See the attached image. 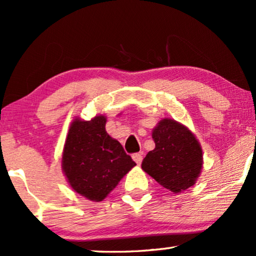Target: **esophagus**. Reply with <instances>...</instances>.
Instances as JSON below:
<instances>
[{"instance_id":"1","label":"esophagus","mask_w":256,"mask_h":256,"mask_svg":"<svg viewBox=\"0 0 256 256\" xmlns=\"http://www.w3.org/2000/svg\"><path fill=\"white\" fill-rule=\"evenodd\" d=\"M132 158L134 160L135 162H136V164H138V166L142 162V155H141V154H132Z\"/></svg>"}]
</instances>
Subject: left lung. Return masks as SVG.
<instances>
[{"mask_svg":"<svg viewBox=\"0 0 256 256\" xmlns=\"http://www.w3.org/2000/svg\"><path fill=\"white\" fill-rule=\"evenodd\" d=\"M155 149L142 160V170L174 194L194 186L202 169V149L194 132L172 118L152 129Z\"/></svg>","mask_w":256,"mask_h":256,"instance_id":"obj_1","label":"left lung"}]
</instances>
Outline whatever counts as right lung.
<instances>
[{
  "instance_id": "right-lung-1",
  "label": "right lung",
  "mask_w": 256,
  "mask_h": 256,
  "mask_svg": "<svg viewBox=\"0 0 256 256\" xmlns=\"http://www.w3.org/2000/svg\"><path fill=\"white\" fill-rule=\"evenodd\" d=\"M106 122L100 114L90 121L76 118L62 149L66 180L74 192L92 202L104 200L136 166L121 143L108 135Z\"/></svg>"
}]
</instances>
